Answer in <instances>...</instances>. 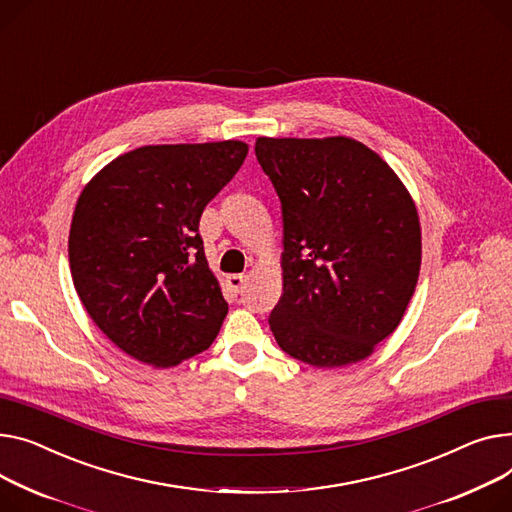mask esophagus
Instances as JSON below:
<instances>
[{
  "label": "esophagus",
  "mask_w": 512,
  "mask_h": 512,
  "mask_svg": "<svg viewBox=\"0 0 512 512\" xmlns=\"http://www.w3.org/2000/svg\"><path fill=\"white\" fill-rule=\"evenodd\" d=\"M245 282H247V278H245L243 274H232V276L226 278V284H228V288H230L232 292H243Z\"/></svg>",
  "instance_id": "esophagus-1"
}]
</instances>
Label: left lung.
I'll use <instances>...</instances> for the list:
<instances>
[{"label":"left lung","instance_id":"8db88e82","mask_svg":"<svg viewBox=\"0 0 512 512\" xmlns=\"http://www.w3.org/2000/svg\"><path fill=\"white\" fill-rule=\"evenodd\" d=\"M282 201L284 294L269 315L278 346L317 368L360 362L391 335L422 261L418 210L364 144L257 138Z\"/></svg>","mask_w":512,"mask_h":512}]
</instances>
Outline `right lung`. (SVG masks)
Returning a JSON list of instances; mask_svg holds the SVG:
<instances>
[{
    "label": "right lung",
    "instance_id": "add662e5",
    "mask_svg": "<svg viewBox=\"0 0 512 512\" xmlns=\"http://www.w3.org/2000/svg\"><path fill=\"white\" fill-rule=\"evenodd\" d=\"M245 142L142 146L84 187L70 267L84 309L131 358L168 368L208 350L228 313L199 218L245 162Z\"/></svg>",
    "mask_w": 512,
    "mask_h": 512
}]
</instances>
